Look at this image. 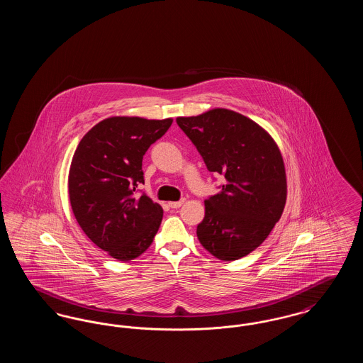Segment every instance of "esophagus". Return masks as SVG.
Here are the masks:
<instances>
[{
  "label": "esophagus",
  "instance_id": "34e87169",
  "mask_svg": "<svg viewBox=\"0 0 363 363\" xmlns=\"http://www.w3.org/2000/svg\"><path fill=\"white\" fill-rule=\"evenodd\" d=\"M184 203H185V200L182 199V200H179V201H173V203H169V206H170L172 208H174V209H177V208L181 207Z\"/></svg>",
  "mask_w": 363,
  "mask_h": 363
}]
</instances>
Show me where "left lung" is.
<instances>
[{
	"label": "left lung",
	"mask_w": 363,
	"mask_h": 363,
	"mask_svg": "<svg viewBox=\"0 0 363 363\" xmlns=\"http://www.w3.org/2000/svg\"><path fill=\"white\" fill-rule=\"evenodd\" d=\"M211 173L225 179L206 200L197 238L216 259L234 261L259 247L279 222L287 197L286 170L275 140L259 123L227 108L178 117Z\"/></svg>",
	"instance_id": "8db88e82"
}]
</instances>
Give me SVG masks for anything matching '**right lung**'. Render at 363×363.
Returning a JSON list of instances; mask_svg holds the SVG:
<instances>
[{"label":"right lung","mask_w":363,"mask_h":363,"mask_svg":"<svg viewBox=\"0 0 363 363\" xmlns=\"http://www.w3.org/2000/svg\"><path fill=\"white\" fill-rule=\"evenodd\" d=\"M173 120L110 117L79 143L68 178L70 207L86 237L113 259L129 261L154 241L163 209L147 194L143 156Z\"/></svg>","instance_id":"add662e5"}]
</instances>
